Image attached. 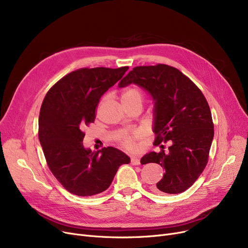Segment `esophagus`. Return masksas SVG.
<instances>
[{
  "label": "esophagus",
  "mask_w": 248,
  "mask_h": 248,
  "mask_svg": "<svg viewBox=\"0 0 248 248\" xmlns=\"http://www.w3.org/2000/svg\"><path fill=\"white\" fill-rule=\"evenodd\" d=\"M131 164L134 165V166H139L140 164V161L139 158H136V157H133L132 160H131Z\"/></svg>",
  "instance_id": "1"
}]
</instances>
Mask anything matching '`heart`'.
I'll list each match as a JSON object with an SVG mask.
<instances>
[{
  "mask_svg": "<svg viewBox=\"0 0 248 248\" xmlns=\"http://www.w3.org/2000/svg\"><path fill=\"white\" fill-rule=\"evenodd\" d=\"M123 102H128V101H134V100H140L141 101L142 99V93L136 87L133 88H128L126 89L124 93L122 95ZM137 140H138V135H128V136H124L121 139V144L128 149H134L137 146Z\"/></svg>",
  "mask_w": 248,
  "mask_h": 248,
  "instance_id": "b5f03b06",
  "label": "heart"
}]
</instances>
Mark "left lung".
<instances>
[{
	"label": "left lung",
	"mask_w": 248,
	"mask_h": 248,
	"mask_svg": "<svg viewBox=\"0 0 248 248\" xmlns=\"http://www.w3.org/2000/svg\"><path fill=\"white\" fill-rule=\"evenodd\" d=\"M145 88L155 100V146L172 141L169 152H151L140 163H157L165 169L154 186L157 193L180 194L204 171L214 137L211 110L202 91L179 69L166 64L137 66L120 82Z\"/></svg>",
	"instance_id": "left-lung-1"
}]
</instances>
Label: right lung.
<instances>
[{
  "label": "right lung",
  "mask_w": 248,
  "mask_h": 248,
  "mask_svg": "<svg viewBox=\"0 0 248 248\" xmlns=\"http://www.w3.org/2000/svg\"><path fill=\"white\" fill-rule=\"evenodd\" d=\"M120 68H80L62 77L47 93L39 114L38 137L52 174L68 192L93 196L106 191L123 164L131 162L112 147H83V129L94 123L101 95L124 76Z\"/></svg>",
  "instance_id": "obj_1"
}]
</instances>
